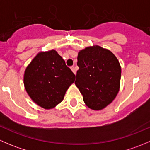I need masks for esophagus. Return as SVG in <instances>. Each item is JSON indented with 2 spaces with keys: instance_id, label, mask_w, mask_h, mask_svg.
I'll list each match as a JSON object with an SVG mask.
<instances>
[{
  "instance_id": "1",
  "label": "esophagus",
  "mask_w": 150,
  "mask_h": 150,
  "mask_svg": "<svg viewBox=\"0 0 150 150\" xmlns=\"http://www.w3.org/2000/svg\"><path fill=\"white\" fill-rule=\"evenodd\" d=\"M71 69H72V71L73 72V73L75 75V74H76V69H75V67H74V66L71 67Z\"/></svg>"
}]
</instances>
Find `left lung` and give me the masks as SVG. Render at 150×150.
Wrapping results in <instances>:
<instances>
[{"label":"left lung","mask_w":150,"mask_h":150,"mask_svg":"<svg viewBox=\"0 0 150 150\" xmlns=\"http://www.w3.org/2000/svg\"><path fill=\"white\" fill-rule=\"evenodd\" d=\"M75 83L85 104L93 110L109 105L120 89L121 67L117 57L99 46L86 47L78 52Z\"/></svg>","instance_id":"left-lung-1"}]
</instances>
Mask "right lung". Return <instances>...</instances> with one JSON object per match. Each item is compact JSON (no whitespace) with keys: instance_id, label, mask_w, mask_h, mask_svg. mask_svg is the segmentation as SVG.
<instances>
[{"instance_id":"1","label":"right lung","mask_w":150,"mask_h":150,"mask_svg":"<svg viewBox=\"0 0 150 150\" xmlns=\"http://www.w3.org/2000/svg\"><path fill=\"white\" fill-rule=\"evenodd\" d=\"M75 75L55 50L40 52L27 67L24 85L32 100L44 109H52L64 99Z\"/></svg>"}]
</instances>
